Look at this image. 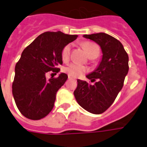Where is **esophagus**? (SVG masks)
I'll use <instances>...</instances> for the list:
<instances>
[{"label": "esophagus", "instance_id": "1", "mask_svg": "<svg viewBox=\"0 0 147 147\" xmlns=\"http://www.w3.org/2000/svg\"><path fill=\"white\" fill-rule=\"evenodd\" d=\"M68 79H69V80H73V78L71 77V76H70L69 75H68Z\"/></svg>", "mask_w": 147, "mask_h": 147}]
</instances>
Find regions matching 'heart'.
<instances>
[{
  "label": "heart",
  "mask_w": 147,
  "mask_h": 147,
  "mask_svg": "<svg viewBox=\"0 0 147 147\" xmlns=\"http://www.w3.org/2000/svg\"><path fill=\"white\" fill-rule=\"evenodd\" d=\"M71 48H72L71 44H67L63 48L62 51V59L63 61H67L69 59ZM84 48L86 51L88 57H90L95 54H99V48L96 44L89 42H85ZM64 71L71 77H80L86 72L87 67L77 63H71L64 67Z\"/></svg>",
  "instance_id": "heart-1"
}]
</instances>
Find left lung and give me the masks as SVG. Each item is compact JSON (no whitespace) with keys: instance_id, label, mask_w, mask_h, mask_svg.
I'll return each instance as SVG.
<instances>
[{"instance_id":"8db88e82","label":"left lung","mask_w":147,"mask_h":147,"mask_svg":"<svg viewBox=\"0 0 147 147\" xmlns=\"http://www.w3.org/2000/svg\"><path fill=\"white\" fill-rule=\"evenodd\" d=\"M101 48L102 57L93 72L86 76L94 85L77 80L74 92L76 102L88 112L101 114L110 107L123 88L129 71V57L120 41L106 33L84 34Z\"/></svg>"}]
</instances>
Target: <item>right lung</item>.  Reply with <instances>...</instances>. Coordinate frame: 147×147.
<instances>
[{
	"instance_id": "right-lung-1",
	"label": "right lung",
	"mask_w": 147,
	"mask_h": 147,
	"mask_svg": "<svg viewBox=\"0 0 147 147\" xmlns=\"http://www.w3.org/2000/svg\"><path fill=\"white\" fill-rule=\"evenodd\" d=\"M77 37L60 31L45 32L22 52L15 65L12 95L18 110L27 119L40 120L53 109L56 93L67 75L60 73L57 78L47 80L46 74L59 72L62 49Z\"/></svg>"
}]
</instances>
